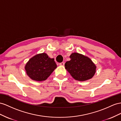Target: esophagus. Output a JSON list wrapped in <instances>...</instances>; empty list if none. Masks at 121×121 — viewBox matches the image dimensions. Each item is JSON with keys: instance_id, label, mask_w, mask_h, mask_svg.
<instances>
[{"instance_id": "obj_1", "label": "esophagus", "mask_w": 121, "mask_h": 121, "mask_svg": "<svg viewBox=\"0 0 121 121\" xmlns=\"http://www.w3.org/2000/svg\"><path fill=\"white\" fill-rule=\"evenodd\" d=\"M59 65H61V66H64V62H61L59 63Z\"/></svg>"}]
</instances>
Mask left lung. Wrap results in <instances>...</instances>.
Returning a JSON list of instances; mask_svg holds the SVG:
<instances>
[{"label": "left lung", "mask_w": 121, "mask_h": 121, "mask_svg": "<svg viewBox=\"0 0 121 121\" xmlns=\"http://www.w3.org/2000/svg\"><path fill=\"white\" fill-rule=\"evenodd\" d=\"M70 58V60L65 63V66L73 78L83 81L94 76L96 66L91 59L76 52L71 54Z\"/></svg>", "instance_id": "left-lung-1"}]
</instances>
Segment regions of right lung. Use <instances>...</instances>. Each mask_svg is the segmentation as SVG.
<instances>
[{"label":"right lung","mask_w":121,"mask_h":121,"mask_svg":"<svg viewBox=\"0 0 121 121\" xmlns=\"http://www.w3.org/2000/svg\"><path fill=\"white\" fill-rule=\"evenodd\" d=\"M57 67L54 58L45 53L36 55L29 60L25 66L27 75L33 80L44 81Z\"/></svg>","instance_id":"right-lung-1"}]
</instances>
